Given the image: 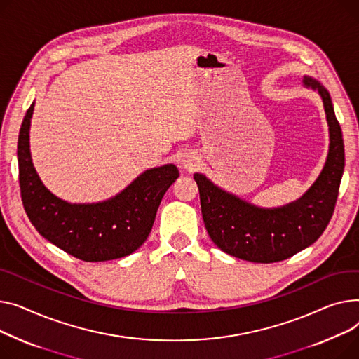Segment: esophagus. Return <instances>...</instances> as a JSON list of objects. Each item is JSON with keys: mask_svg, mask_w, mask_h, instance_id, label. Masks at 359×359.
I'll use <instances>...</instances> for the list:
<instances>
[{"mask_svg": "<svg viewBox=\"0 0 359 359\" xmlns=\"http://www.w3.org/2000/svg\"><path fill=\"white\" fill-rule=\"evenodd\" d=\"M182 166L185 168V170H194V168L197 166V159L194 156H187L184 161H182Z\"/></svg>", "mask_w": 359, "mask_h": 359, "instance_id": "obj_1", "label": "esophagus"}]
</instances>
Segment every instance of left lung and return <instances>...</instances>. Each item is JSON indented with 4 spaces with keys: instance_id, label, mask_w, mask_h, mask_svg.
I'll use <instances>...</instances> for the list:
<instances>
[{
    "instance_id": "1",
    "label": "left lung",
    "mask_w": 359,
    "mask_h": 359,
    "mask_svg": "<svg viewBox=\"0 0 359 359\" xmlns=\"http://www.w3.org/2000/svg\"><path fill=\"white\" fill-rule=\"evenodd\" d=\"M303 82L323 100L330 143L323 171L302 198L261 208L194 174L207 233L231 257L261 264L284 261L318 241L332 219L345 166L342 130L327 90L309 76Z\"/></svg>"
}]
</instances>
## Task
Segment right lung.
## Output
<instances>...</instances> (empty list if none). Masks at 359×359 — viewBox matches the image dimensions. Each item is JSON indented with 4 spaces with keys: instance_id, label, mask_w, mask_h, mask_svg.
I'll return each mask as SVG.
<instances>
[{
    "instance_id": "1",
    "label": "right lung",
    "mask_w": 359,
    "mask_h": 359,
    "mask_svg": "<svg viewBox=\"0 0 359 359\" xmlns=\"http://www.w3.org/2000/svg\"><path fill=\"white\" fill-rule=\"evenodd\" d=\"M34 102L21 123L17 158L21 200L39 233L67 254L86 262L130 255L154 226L166 189L180 177L168 163L144 171L116 197L93 204H71L53 196L40 181L30 155L29 130Z\"/></svg>"
}]
</instances>
